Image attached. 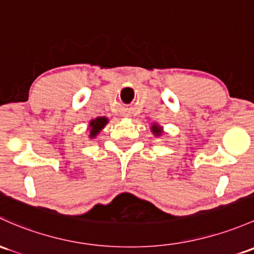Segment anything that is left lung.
Instances as JSON below:
<instances>
[{"label": "left lung", "mask_w": 254, "mask_h": 254, "mask_svg": "<svg viewBox=\"0 0 254 254\" xmlns=\"http://www.w3.org/2000/svg\"><path fill=\"white\" fill-rule=\"evenodd\" d=\"M151 130H152V132H153V134L156 136H161V134H162V127H159V125H157V124L152 125Z\"/></svg>", "instance_id": "obj_1"}]
</instances>
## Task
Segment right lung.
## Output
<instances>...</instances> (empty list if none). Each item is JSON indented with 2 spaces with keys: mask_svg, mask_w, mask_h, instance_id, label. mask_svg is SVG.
<instances>
[{
  "mask_svg": "<svg viewBox=\"0 0 254 254\" xmlns=\"http://www.w3.org/2000/svg\"><path fill=\"white\" fill-rule=\"evenodd\" d=\"M107 123H108V119L106 117H97L96 119L91 120L90 122V138H95L98 132L106 127Z\"/></svg>",
  "mask_w": 254,
  "mask_h": 254,
  "instance_id": "1",
  "label": "right lung"
}]
</instances>
